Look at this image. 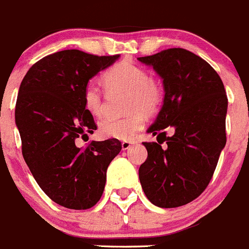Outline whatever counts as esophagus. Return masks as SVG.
Returning <instances> with one entry per match:
<instances>
[{"mask_svg": "<svg viewBox=\"0 0 249 249\" xmlns=\"http://www.w3.org/2000/svg\"><path fill=\"white\" fill-rule=\"evenodd\" d=\"M132 142H130V141H123L122 142V148L123 150H129L130 147H131Z\"/></svg>", "mask_w": 249, "mask_h": 249, "instance_id": "1", "label": "esophagus"}]
</instances>
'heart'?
Returning a JSON list of instances; mask_svg holds the SVG:
<instances>
[{"label":"heart","mask_w":249,"mask_h":249,"mask_svg":"<svg viewBox=\"0 0 249 249\" xmlns=\"http://www.w3.org/2000/svg\"><path fill=\"white\" fill-rule=\"evenodd\" d=\"M104 86L109 89L122 88L127 90V109L132 110L123 118H107L99 124L103 138L117 140H131L145 125V114L153 113L161 106L163 89L155 78L150 77L145 67L123 60L111 65L102 75ZM83 107L92 117L99 118L104 113V104L98 88L88 83L82 93Z\"/></svg>","instance_id":"1"}]
</instances>
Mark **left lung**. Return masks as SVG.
I'll use <instances>...</instances> for the list:
<instances>
[{
	"mask_svg": "<svg viewBox=\"0 0 249 249\" xmlns=\"http://www.w3.org/2000/svg\"><path fill=\"white\" fill-rule=\"evenodd\" d=\"M139 61L151 65L164 87L163 106L147 130L157 142H143L147 159L139 178L153 205L178 208L198 198L213 178L226 145V92L210 64L185 49H167ZM166 128L174 135L167 137Z\"/></svg>",
	"mask_w": 249,
	"mask_h": 249,
	"instance_id": "8db88e82",
	"label": "left lung"
}]
</instances>
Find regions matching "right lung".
Instances as JSON below:
<instances>
[{"label":"right lung","mask_w":249,"mask_h":249,"mask_svg":"<svg viewBox=\"0 0 249 249\" xmlns=\"http://www.w3.org/2000/svg\"><path fill=\"white\" fill-rule=\"evenodd\" d=\"M118 57L76 49L57 51L36 62L20 83L16 124L23 159L41 190L64 208L86 210L96 205L107 168L122 150L117 139L90 141L86 147L75 143L97 130L83 107V89Z\"/></svg>","instance_id":"add662e5"}]
</instances>
